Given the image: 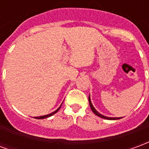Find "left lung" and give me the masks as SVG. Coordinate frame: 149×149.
Returning a JSON list of instances; mask_svg holds the SVG:
<instances>
[{
    "label": "left lung",
    "mask_w": 149,
    "mask_h": 149,
    "mask_svg": "<svg viewBox=\"0 0 149 149\" xmlns=\"http://www.w3.org/2000/svg\"><path fill=\"white\" fill-rule=\"evenodd\" d=\"M88 102H89V105H90V108H91V109H92V111L93 112V113L95 114V115H97V116H99V117L105 119V120H119V119L122 118V117H109V116H105L100 114L99 112H97V110H96V109H95V108L93 107V105L92 102H91L90 95H89V97H88Z\"/></svg>",
    "instance_id": "obj_1"
}]
</instances>
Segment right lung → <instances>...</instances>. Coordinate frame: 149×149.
Here are the masks:
<instances>
[{
  "mask_svg": "<svg viewBox=\"0 0 149 149\" xmlns=\"http://www.w3.org/2000/svg\"><path fill=\"white\" fill-rule=\"evenodd\" d=\"M61 106L59 107L56 110V111H54V112H52V113H49V114H48V115H45V116H36V117H34V118L36 119H45V118H48V117H49V116H51L54 115L55 113H56V112H58L59 109H61Z\"/></svg>",
  "mask_w": 149,
  "mask_h": 149,
  "instance_id": "obj_1",
  "label": "right lung"
}]
</instances>
